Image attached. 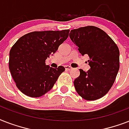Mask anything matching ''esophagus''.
<instances>
[{
	"mask_svg": "<svg viewBox=\"0 0 129 129\" xmlns=\"http://www.w3.org/2000/svg\"><path fill=\"white\" fill-rule=\"evenodd\" d=\"M65 69H66V70L70 71L71 70H72V68L71 66H65Z\"/></svg>",
	"mask_w": 129,
	"mask_h": 129,
	"instance_id": "34e87169",
	"label": "esophagus"
}]
</instances>
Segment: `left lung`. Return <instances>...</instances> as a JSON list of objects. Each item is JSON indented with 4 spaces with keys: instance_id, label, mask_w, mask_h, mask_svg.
<instances>
[{
    "instance_id": "8db88e82",
    "label": "left lung",
    "mask_w": 129,
    "mask_h": 129,
    "mask_svg": "<svg viewBox=\"0 0 129 129\" xmlns=\"http://www.w3.org/2000/svg\"><path fill=\"white\" fill-rule=\"evenodd\" d=\"M70 37L82 55L90 57L88 72L80 69L74 84L78 94L85 100H95L108 93L119 70V49L104 31L94 26L71 30Z\"/></svg>"
}]
</instances>
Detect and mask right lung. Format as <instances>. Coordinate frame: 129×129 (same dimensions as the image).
<instances>
[{"label":"right lung","instance_id":"right-lung-1","mask_svg":"<svg viewBox=\"0 0 129 129\" xmlns=\"http://www.w3.org/2000/svg\"><path fill=\"white\" fill-rule=\"evenodd\" d=\"M69 32V29L33 31L13 45L9 53V70L21 92L37 98L53 88L65 68H51L45 64V60L66 40Z\"/></svg>","mask_w":129,"mask_h":129}]
</instances>
